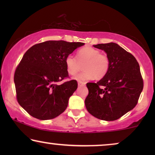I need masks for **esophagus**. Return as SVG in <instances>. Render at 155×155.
<instances>
[{
  "instance_id": "1",
  "label": "esophagus",
  "mask_w": 155,
  "mask_h": 155,
  "mask_svg": "<svg viewBox=\"0 0 155 155\" xmlns=\"http://www.w3.org/2000/svg\"><path fill=\"white\" fill-rule=\"evenodd\" d=\"M84 85H85V82H78V86H84Z\"/></svg>"
}]
</instances>
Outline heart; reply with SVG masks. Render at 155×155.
I'll return each instance as SVG.
<instances>
[{
  "mask_svg": "<svg viewBox=\"0 0 155 155\" xmlns=\"http://www.w3.org/2000/svg\"><path fill=\"white\" fill-rule=\"evenodd\" d=\"M77 58L73 55H68L65 60V65L68 73L75 75L83 65V72L78 74L73 79L82 82L94 78L100 80L107 75L109 70L110 61L109 57L104 54L92 47H85L79 50L77 53Z\"/></svg>",
  "mask_w": 155,
  "mask_h": 155,
  "instance_id": "b5f03b06",
  "label": "heart"
}]
</instances>
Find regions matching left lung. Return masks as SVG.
Here are the masks:
<instances>
[{
    "mask_svg": "<svg viewBox=\"0 0 155 155\" xmlns=\"http://www.w3.org/2000/svg\"><path fill=\"white\" fill-rule=\"evenodd\" d=\"M94 47L105 51L110 66L99 81L87 83L86 109L99 119L117 120L135 107L143 91L139 64L132 54L116 43L99 44Z\"/></svg>",
    "mask_w": 155,
    "mask_h": 155,
    "instance_id": "1",
    "label": "left lung"
}]
</instances>
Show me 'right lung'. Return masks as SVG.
<instances>
[{
	"label": "right lung",
	"instance_id": "right-lung-1",
	"mask_svg": "<svg viewBox=\"0 0 155 155\" xmlns=\"http://www.w3.org/2000/svg\"><path fill=\"white\" fill-rule=\"evenodd\" d=\"M82 42L46 41L31 46L23 56L14 75L17 99L31 116L40 120L57 117L66 109L78 88L73 80L58 85L68 76L65 58Z\"/></svg>",
	"mask_w": 155,
	"mask_h": 155
}]
</instances>
